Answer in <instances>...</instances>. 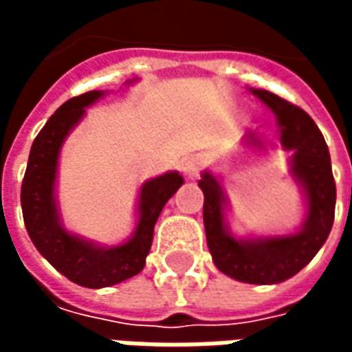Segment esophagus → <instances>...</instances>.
I'll use <instances>...</instances> for the list:
<instances>
[{
    "instance_id": "1",
    "label": "esophagus",
    "mask_w": 352,
    "mask_h": 352,
    "mask_svg": "<svg viewBox=\"0 0 352 352\" xmlns=\"http://www.w3.org/2000/svg\"><path fill=\"white\" fill-rule=\"evenodd\" d=\"M183 171H184V175L188 177L190 181L198 179L199 171H201V162H199V158H196V156L188 158V160L183 164Z\"/></svg>"
}]
</instances>
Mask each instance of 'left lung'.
Instances as JSON below:
<instances>
[{"mask_svg": "<svg viewBox=\"0 0 352 352\" xmlns=\"http://www.w3.org/2000/svg\"><path fill=\"white\" fill-rule=\"evenodd\" d=\"M267 103L280 126V145L292 154V173L307 196V219L298 234L258 241H237L222 222L221 184L204 173V224L214 265L234 279L251 285H273L290 279L307 265L324 245L336 213V181L322 133L303 109L267 90H251Z\"/></svg>", "mask_w": 352, "mask_h": 352, "instance_id": "8db88e82", "label": "left lung"}]
</instances>
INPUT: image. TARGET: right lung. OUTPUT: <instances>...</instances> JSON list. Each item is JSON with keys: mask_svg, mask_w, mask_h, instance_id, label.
I'll use <instances>...</instances> for the list:
<instances>
[{"mask_svg": "<svg viewBox=\"0 0 352 352\" xmlns=\"http://www.w3.org/2000/svg\"><path fill=\"white\" fill-rule=\"evenodd\" d=\"M100 90L75 96L50 116L34 139L20 190V204L30 239L58 272L87 288L122 283L145 267L153 245L154 224L162 209L183 184L179 173H166L143 184L139 194L138 230L130 241L113 249H98L67 234L58 222L54 206V179L60 146L67 131L85 115V107L100 98Z\"/></svg>", "mask_w": 352, "mask_h": 352, "instance_id": "right-lung-1", "label": "right lung"}]
</instances>
